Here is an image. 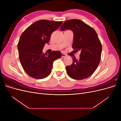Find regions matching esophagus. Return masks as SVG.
Masks as SVG:
<instances>
[{
	"mask_svg": "<svg viewBox=\"0 0 121 121\" xmlns=\"http://www.w3.org/2000/svg\"><path fill=\"white\" fill-rule=\"evenodd\" d=\"M61 56L63 57H65L67 56V55L65 54V53H62L61 54Z\"/></svg>",
	"mask_w": 121,
	"mask_h": 121,
	"instance_id": "34e87169",
	"label": "esophagus"
}]
</instances>
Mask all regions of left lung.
<instances>
[{"instance_id": "8db88e82", "label": "left lung", "mask_w": 121, "mask_h": 121, "mask_svg": "<svg viewBox=\"0 0 121 121\" xmlns=\"http://www.w3.org/2000/svg\"><path fill=\"white\" fill-rule=\"evenodd\" d=\"M67 29L74 33L72 47L74 52H81L79 59L73 58L72 64L65 67L67 74L75 80L88 78L95 71L100 63L102 51L100 40L93 28L80 20L65 22L60 30Z\"/></svg>"}]
</instances>
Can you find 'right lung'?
I'll use <instances>...</instances> for the list:
<instances>
[{"label": "right lung", "instance_id": "obj_1", "mask_svg": "<svg viewBox=\"0 0 121 121\" xmlns=\"http://www.w3.org/2000/svg\"><path fill=\"white\" fill-rule=\"evenodd\" d=\"M63 23L62 21L41 20L28 27L22 34L17 44L19 57L22 66L27 74L36 79L48 76L54 60L61 57V53L53 51L47 54L42 52L48 43L52 33Z\"/></svg>", "mask_w": 121, "mask_h": 121}]
</instances>
